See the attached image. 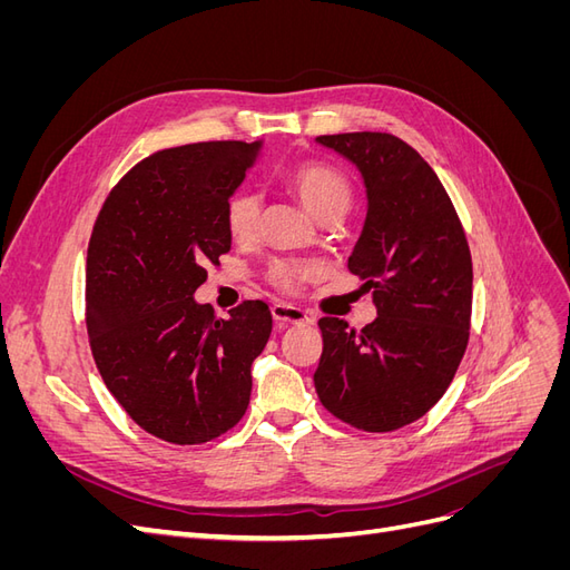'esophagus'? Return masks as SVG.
<instances>
[{"mask_svg": "<svg viewBox=\"0 0 570 570\" xmlns=\"http://www.w3.org/2000/svg\"><path fill=\"white\" fill-rule=\"evenodd\" d=\"M271 314H273V321L281 323V325L312 323V316H308L304 308H297V306H292V304H273L271 306Z\"/></svg>", "mask_w": 570, "mask_h": 570, "instance_id": "obj_1", "label": "esophagus"}]
</instances>
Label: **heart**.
<instances>
[{"label": "heart", "mask_w": 570, "mask_h": 570, "mask_svg": "<svg viewBox=\"0 0 570 570\" xmlns=\"http://www.w3.org/2000/svg\"><path fill=\"white\" fill-rule=\"evenodd\" d=\"M287 185L292 187L308 212L316 218H323L333 212L347 209L352 199V185L344 174L335 166L321 161H304L295 168H289ZM258 212L262 204L252 189H237V193L226 204V228L228 235L237 245H249L258 233ZM316 268L306 262H289V258H278L268 266L266 278L281 292H297L302 283H306Z\"/></svg>", "instance_id": "b5f03b06"}]
</instances>
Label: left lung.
<instances>
[{"instance_id": "left-lung-1", "label": "left lung", "mask_w": 570, "mask_h": 570, "mask_svg": "<svg viewBox=\"0 0 570 570\" xmlns=\"http://www.w3.org/2000/svg\"><path fill=\"white\" fill-rule=\"evenodd\" d=\"M316 140L356 164L368 214L350 271L373 289L377 318L323 316L314 373L321 404L366 433H392L433 409L471 335L473 262L454 204L421 154L390 132Z\"/></svg>"}]
</instances>
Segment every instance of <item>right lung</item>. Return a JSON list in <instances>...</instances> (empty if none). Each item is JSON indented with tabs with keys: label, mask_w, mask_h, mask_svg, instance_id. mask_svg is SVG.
Listing matches in <instances>:
<instances>
[{
	"label": "right lung",
	"mask_w": 570,
	"mask_h": 570,
	"mask_svg": "<svg viewBox=\"0 0 570 570\" xmlns=\"http://www.w3.org/2000/svg\"><path fill=\"white\" fill-rule=\"evenodd\" d=\"M258 142L216 140L149 154L95 220L85 323L101 381L149 435L209 442L245 416L252 364L273 316L245 299L230 318L195 302L206 264L230 249L226 204Z\"/></svg>",
	"instance_id": "obj_1"
}]
</instances>
